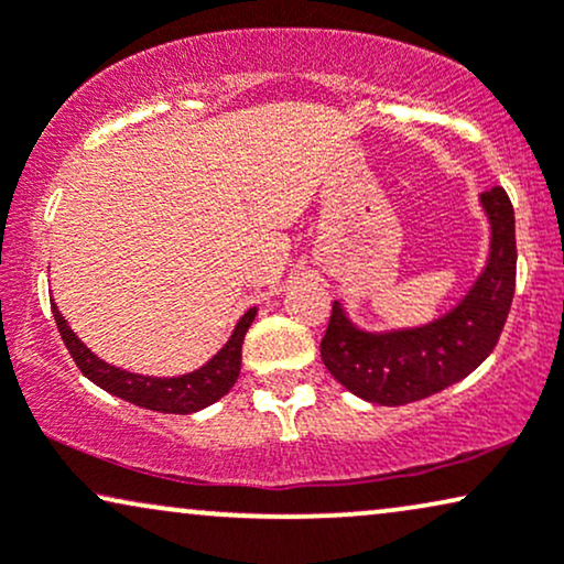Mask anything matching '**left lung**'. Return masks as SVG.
<instances>
[{"mask_svg": "<svg viewBox=\"0 0 564 564\" xmlns=\"http://www.w3.org/2000/svg\"><path fill=\"white\" fill-rule=\"evenodd\" d=\"M489 225L487 261L466 295L427 324L370 332L334 300L321 339L326 370L370 404L401 406L458 383L492 352L516 292V215L500 186L479 194Z\"/></svg>", "mask_w": 564, "mask_h": 564, "instance_id": "obj_1", "label": "left lung"}]
</instances>
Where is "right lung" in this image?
<instances>
[{
    "instance_id": "right-lung-1",
    "label": "right lung",
    "mask_w": 564,
    "mask_h": 564,
    "mask_svg": "<svg viewBox=\"0 0 564 564\" xmlns=\"http://www.w3.org/2000/svg\"><path fill=\"white\" fill-rule=\"evenodd\" d=\"M256 305L248 308L240 321L232 328L230 339L219 347L217 355H212L202 368L184 376L173 378H160V376H142V372H131L116 365L100 360L93 349L83 345V339L72 332L67 321H64L62 311L51 303V313H54L56 328L62 334L64 345H67L72 360L77 362V368L83 370L87 380H93L95 386L113 393L129 404L152 409V412H165V414H194L199 409L215 404L236 386L238 372H240V349H243V339L248 326L256 318Z\"/></svg>"
}]
</instances>
